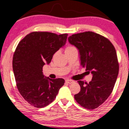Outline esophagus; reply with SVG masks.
Wrapping results in <instances>:
<instances>
[{
    "mask_svg": "<svg viewBox=\"0 0 129 129\" xmlns=\"http://www.w3.org/2000/svg\"><path fill=\"white\" fill-rule=\"evenodd\" d=\"M66 82L67 83H68V84H72V83H73V81L71 80H66Z\"/></svg>",
    "mask_w": 129,
    "mask_h": 129,
    "instance_id": "1",
    "label": "esophagus"
}]
</instances>
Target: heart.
I'll use <instances>...</instances> for the list:
<instances>
[{"label": "heart", "mask_w": 129, "mask_h": 129, "mask_svg": "<svg viewBox=\"0 0 129 129\" xmlns=\"http://www.w3.org/2000/svg\"><path fill=\"white\" fill-rule=\"evenodd\" d=\"M75 49V48L73 47V46H68V47L66 48V51L72 50V49Z\"/></svg>", "instance_id": "heart-1"}]
</instances>
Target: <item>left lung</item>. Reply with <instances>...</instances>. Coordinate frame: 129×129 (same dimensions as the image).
Listing matches in <instances>:
<instances>
[{
    "label": "left lung",
    "instance_id": "8db88e82",
    "mask_svg": "<svg viewBox=\"0 0 129 129\" xmlns=\"http://www.w3.org/2000/svg\"><path fill=\"white\" fill-rule=\"evenodd\" d=\"M79 50L81 65L92 74L89 83L78 81L81 90L76 101L88 110L101 105L112 92L119 73V63L114 46L102 35L93 32L73 34L68 38Z\"/></svg>",
    "mask_w": 129,
    "mask_h": 129
}]
</instances>
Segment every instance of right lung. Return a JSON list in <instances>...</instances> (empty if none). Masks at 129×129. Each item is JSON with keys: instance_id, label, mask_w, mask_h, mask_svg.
I'll list each match as a JSON object with an SVG mask.
<instances>
[{"instance_id": "add662e5", "label": "right lung", "mask_w": 129, "mask_h": 129, "mask_svg": "<svg viewBox=\"0 0 129 129\" xmlns=\"http://www.w3.org/2000/svg\"><path fill=\"white\" fill-rule=\"evenodd\" d=\"M67 35L31 32L19 42L14 53L13 70L17 88L25 101L36 108L51 104L64 84L63 79H51L42 71L44 65L49 64L54 54L64 46Z\"/></svg>"}]
</instances>
